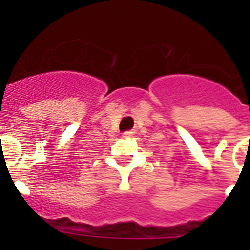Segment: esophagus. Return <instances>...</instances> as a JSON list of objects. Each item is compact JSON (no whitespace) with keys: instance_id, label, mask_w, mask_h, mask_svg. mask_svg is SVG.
<instances>
[{"instance_id":"34e87169","label":"esophagus","mask_w":250,"mask_h":250,"mask_svg":"<svg viewBox=\"0 0 250 250\" xmlns=\"http://www.w3.org/2000/svg\"><path fill=\"white\" fill-rule=\"evenodd\" d=\"M131 134H132L131 131H126V132H124L123 136L124 138H129V136H131Z\"/></svg>"}]
</instances>
